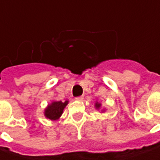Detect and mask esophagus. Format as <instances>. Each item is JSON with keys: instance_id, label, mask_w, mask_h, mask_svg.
I'll return each mask as SVG.
<instances>
[{"instance_id": "1", "label": "esophagus", "mask_w": 160, "mask_h": 160, "mask_svg": "<svg viewBox=\"0 0 160 160\" xmlns=\"http://www.w3.org/2000/svg\"><path fill=\"white\" fill-rule=\"evenodd\" d=\"M76 100H78V101H83V100H84V96H83V95L78 96V97H76Z\"/></svg>"}]
</instances>
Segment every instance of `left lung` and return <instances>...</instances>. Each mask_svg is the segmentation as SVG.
Instances as JSON below:
<instances>
[{"label":"left lung","instance_id":"1","mask_svg":"<svg viewBox=\"0 0 160 160\" xmlns=\"http://www.w3.org/2000/svg\"><path fill=\"white\" fill-rule=\"evenodd\" d=\"M101 107H102V104L99 103L98 102H95V108H96L97 109H99V108H101ZM102 111H104V109H103Z\"/></svg>","mask_w":160,"mask_h":160}]
</instances>
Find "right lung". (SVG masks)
<instances>
[{
    "label": "right lung",
    "mask_w": 160,
    "mask_h": 160,
    "mask_svg": "<svg viewBox=\"0 0 160 160\" xmlns=\"http://www.w3.org/2000/svg\"><path fill=\"white\" fill-rule=\"evenodd\" d=\"M67 104H68V101H66L64 102L61 101L52 102L44 109V116L52 121H56L61 117L63 110Z\"/></svg>",
    "instance_id": "add662e5"
}]
</instances>
